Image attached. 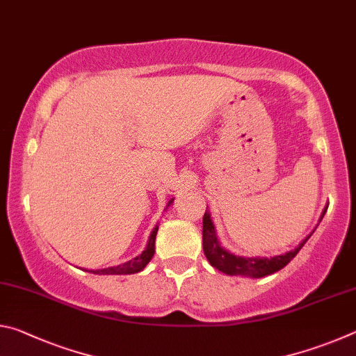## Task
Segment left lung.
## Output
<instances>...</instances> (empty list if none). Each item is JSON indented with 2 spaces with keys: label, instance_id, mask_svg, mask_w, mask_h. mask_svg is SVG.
<instances>
[{
  "label": "left lung",
  "instance_id": "8db88e82",
  "mask_svg": "<svg viewBox=\"0 0 356 356\" xmlns=\"http://www.w3.org/2000/svg\"><path fill=\"white\" fill-rule=\"evenodd\" d=\"M328 206H325L323 212L318 218V222L322 221L325 212H327ZM318 226V225H317ZM317 226L312 229V232L316 231ZM312 232L308 237H305L298 246H295L293 250L284 252V254L273 256V257H243L236 256L232 252H229L226 248H222L218 237H216L213 221L210 218L209 210H206L202 220V246H204V254H206L207 261L212 267H215L220 272L231 275V276H248V278H262V276L272 275L278 272L282 267L292 261L297 256V252L303 248V245L308 242V238L312 236Z\"/></svg>",
  "mask_w": 356,
  "mask_h": 356
}]
</instances>
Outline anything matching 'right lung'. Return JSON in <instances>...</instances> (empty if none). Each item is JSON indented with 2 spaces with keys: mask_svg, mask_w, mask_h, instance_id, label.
Segmentation results:
<instances>
[{
  "mask_svg": "<svg viewBox=\"0 0 356 356\" xmlns=\"http://www.w3.org/2000/svg\"><path fill=\"white\" fill-rule=\"evenodd\" d=\"M174 200H171L168 202L166 209L171 206ZM156 231H159V225H156L152 232H150L149 236V242L146 250H144L141 254H138L136 257L130 259V261L120 264V265H114V267H108V268H99V270H89L91 273L95 275H131V273H138L144 270V267L150 262V259L154 257V252H155V237H156Z\"/></svg>",
  "mask_w": 356,
  "mask_h": 356,
  "instance_id": "add662e5",
  "label": "right lung"
}]
</instances>
